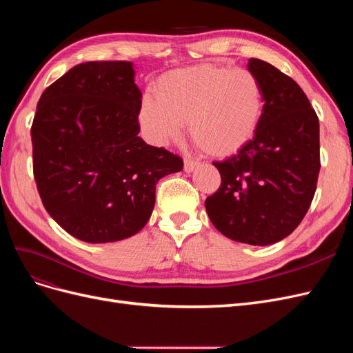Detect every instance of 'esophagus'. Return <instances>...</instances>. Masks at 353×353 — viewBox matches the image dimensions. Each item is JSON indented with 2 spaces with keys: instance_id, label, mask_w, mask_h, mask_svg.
Instances as JSON below:
<instances>
[{
  "instance_id": "1",
  "label": "esophagus",
  "mask_w": 353,
  "mask_h": 353,
  "mask_svg": "<svg viewBox=\"0 0 353 353\" xmlns=\"http://www.w3.org/2000/svg\"><path fill=\"white\" fill-rule=\"evenodd\" d=\"M200 165L199 160L194 159H184V170L185 172H193V170Z\"/></svg>"
}]
</instances>
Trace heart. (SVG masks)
Segmentation results:
<instances>
[{"instance_id":"1","label":"heart","mask_w":353,"mask_h":353,"mask_svg":"<svg viewBox=\"0 0 353 353\" xmlns=\"http://www.w3.org/2000/svg\"><path fill=\"white\" fill-rule=\"evenodd\" d=\"M154 95H144L138 109L147 140L154 145L178 141L188 122L191 140L216 157L240 152L265 110L262 82L253 72L218 65L169 70L157 79Z\"/></svg>"}]
</instances>
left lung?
Segmentation results:
<instances>
[{"label":"left lung","mask_w":353,"mask_h":353,"mask_svg":"<svg viewBox=\"0 0 353 353\" xmlns=\"http://www.w3.org/2000/svg\"><path fill=\"white\" fill-rule=\"evenodd\" d=\"M248 68L263 87L262 121L237 154L213 162L221 187L205 206L225 237L266 245L290 236L311 206L321 168L319 122L290 77L259 59Z\"/></svg>","instance_id":"obj_1"}]
</instances>
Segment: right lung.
I'll list each match as a JSON object with an SVG mask.
<instances>
[{"instance_id":"right-lung-1","label":"right lung","mask_w":353,"mask_h":353,"mask_svg":"<svg viewBox=\"0 0 353 353\" xmlns=\"http://www.w3.org/2000/svg\"><path fill=\"white\" fill-rule=\"evenodd\" d=\"M131 61H87L42 92L32 160L46 210L74 239L123 240L154 208L157 181L183 159L138 137L141 91Z\"/></svg>"}]
</instances>
